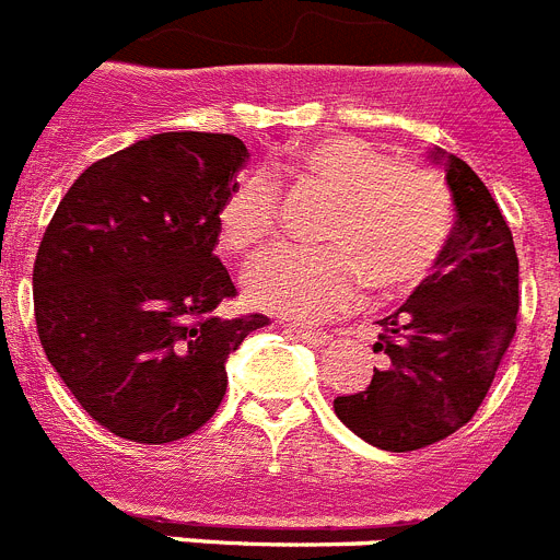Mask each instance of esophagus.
<instances>
[{
	"label": "esophagus",
	"instance_id": "obj_1",
	"mask_svg": "<svg viewBox=\"0 0 560 560\" xmlns=\"http://www.w3.org/2000/svg\"><path fill=\"white\" fill-rule=\"evenodd\" d=\"M290 330H293V336L299 338V341H304V345H310V347H324V345H330V341H332L327 332L307 330V327H290Z\"/></svg>",
	"mask_w": 560,
	"mask_h": 560
}]
</instances>
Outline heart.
<instances>
[{
  "mask_svg": "<svg viewBox=\"0 0 560 560\" xmlns=\"http://www.w3.org/2000/svg\"><path fill=\"white\" fill-rule=\"evenodd\" d=\"M295 164L341 192L324 228L330 247H272L258 256L242 279L253 307L313 322L355 302L368 281L382 293H404L439 265L453 233V199L439 173L396 162L355 136L304 144ZM276 222L279 192L258 173L238 176L215 215L219 238L233 256L261 247Z\"/></svg>",
  "mask_w": 560,
  "mask_h": 560,
  "instance_id": "obj_1",
  "label": "heart"
}]
</instances>
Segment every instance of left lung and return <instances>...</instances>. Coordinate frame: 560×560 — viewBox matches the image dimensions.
<instances>
[{
    "mask_svg": "<svg viewBox=\"0 0 560 560\" xmlns=\"http://www.w3.org/2000/svg\"><path fill=\"white\" fill-rule=\"evenodd\" d=\"M453 192L455 228L435 272L387 318L364 393L338 396L336 416L387 453H410L462 430L510 350L518 316V256L506 219L476 171L432 150Z\"/></svg>",
    "mask_w": 560,
    "mask_h": 560,
    "instance_id": "8db88e82",
    "label": "left lung"
}]
</instances>
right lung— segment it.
I'll return each mask as SVG.
<instances>
[{
  "mask_svg": "<svg viewBox=\"0 0 560 560\" xmlns=\"http://www.w3.org/2000/svg\"><path fill=\"white\" fill-rule=\"evenodd\" d=\"M247 148L230 133H156L70 185L33 265L45 355L84 412L119 439L171 444L205 427L228 359L265 316L222 318L236 288L215 258Z\"/></svg>",
  "mask_w": 560,
  "mask_h": 560,
  "instance_id": "obj_1",
  "label": "right lung"
}]
</instances>
